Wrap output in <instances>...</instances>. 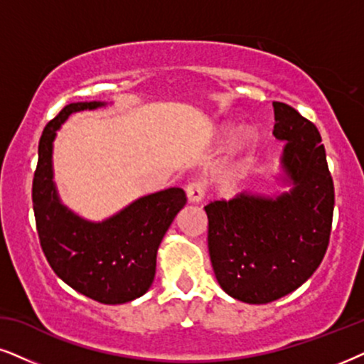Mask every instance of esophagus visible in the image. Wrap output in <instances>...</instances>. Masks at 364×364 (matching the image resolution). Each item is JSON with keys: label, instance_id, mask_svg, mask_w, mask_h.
I'll return each instance as SVG.
<instances>
[{"label": "esophagus", "instance_id": "obj_1", "mask_svg": "<svg viewBox=\"0 0 364 364\" xmlns=\"http://www.w3.org/2000/svg\"><path fill=\"white\" fill-rule=\"evenodd\" d=\"M205 193H206V185L203 181H200V179H195V181H191L190 185L186 186L188 200H190L191 203H200V201L205 198Z\"/></svg>", "mask_w": 364, "mask_h": 364}]
</instances>
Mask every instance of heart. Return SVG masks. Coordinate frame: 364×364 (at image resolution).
Returning a JSON list of instances; mask_svg holds the SVG:
<instances>
[{
    "instance_id": "1",
    "label": "heart",
    "mask_w": 364,
    "mask_h": 364,
    "mask_svg": "<svg viewBox=\"0 0 364 364\" xmlns=\"http://www.w3.org/2000/svg\"><path fill=\"white\" fill-rule=\"evenodd\" d=\"M250 141H252V132L247 131V129H243V131L238 132V136L235 137V149L247 148V146L250 144Z\"/></svg>"
}]
</instances>
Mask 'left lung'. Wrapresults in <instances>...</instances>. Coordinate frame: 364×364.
I'll return each instance as SVG.
<instances>
[{
  "label": "left lung",
  "instance_id": "left-lung-1",
  "mask_svg": "<svg viewBox=\"0 0 364 364\" xmlns=\"http://www.w3.org/2000/svg\"><path fill=\"white\" fill-rule=\"evenodd\" d=\"M272 105L274 136L287 142L282 164L292 191L205 206L216 280L248 304H267L301 287L323 262L333 225L334 185L319 131L291 105Z\"/></svg>",
  "mask_w": 364,
  "mask_h": 364
}]
</instances>
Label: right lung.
<instances>
[{"label": "right lung", "mask_w": 364, "mask_h": 364, "mask_svg": "<svg viewBox=\"0 0 364 364\" xmlns=\"http://www.w3.org/2000/svg\"><path fill=\"white\" fill-rule=\"evenodd\" d=\"M99 105L104 104H68L45 126L31 200L41 250L53 272L94 301L124 304L148 292L153 284L158 247L185 206L186 195L181 188L153 193L100 223L85 222L60 203L52 179L55 134L72 112Z\"/></svg>", "instance_id": "obj_1"}]
</instances>
